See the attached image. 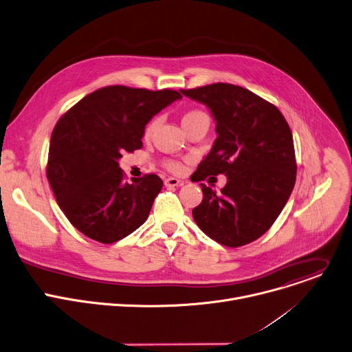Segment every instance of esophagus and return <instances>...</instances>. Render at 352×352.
I'll return each mask as SVG.
<instances>
[{"instance_id": "1", "label": "esophagus", "mask_w": 352, "mask_h": 352, "mask_svg": "<svg viewBox=\"0 0 352 352\" xmlns=\"http://www.w3.org/2000/svg\"><path fill=\"white\" fill-rule=\"evenodd\" d=\"M183 182L179 180V179H175V177H168L165 179V186L166 187H176V186H182Z\"/></svg>"}]
</instances>
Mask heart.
<instances>
[{"instance_id":"obj_1","label":"heart","mask_w":352,"mask_h":352,"mask_svg":"<svg viewBox=\"0 0 352 352\" xmlns=\"http://www.w3.org/2000/svg\"><path fill=\"white\" fill-rule=\"evenodd\" d=\"M201 120H208L207 113H204V111L200 110V109H191V110H188V111H186V113L183 114L182 124H183L184 129H187V127H190L191 124L197 123V122H201ZM158 126H160V117H158V116L152 117V119H151V120L146 123V126H145L144 137H145V138H149V137L153 134V131H155L156 129H158ZM165 166H166V169H169V170L173 172V173H179V172L183 170V165H182L179 161H173V160L166 161V162H165Z\"/></svg>"}]
</instances>
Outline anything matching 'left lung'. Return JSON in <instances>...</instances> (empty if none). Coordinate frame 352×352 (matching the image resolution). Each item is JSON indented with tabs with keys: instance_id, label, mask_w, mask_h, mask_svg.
<instances>
[{
	"instance_id": "8db88e82",
	"label": "left lung",
	"mask_w": 352,
	"mask_h": 352,
	"mask_svg": "<svg viewBox=\"0 0 352 352\" xmlns=\"http://www.w3.org/2000/svg\"><path fill=\"white\" fill-rule=\"evenodd\" d=\"M180 92L207 104L217 122L218 137L194 175L199 182L228 177L218 194L200 184L204 197L192 218L223 246L252 243L274 223L295 186V148L285 117L238 85L217 82Z\"/></svg>"
}]
</instances>
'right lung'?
<instances>
[{
	"mask_svg": "<svg viewBox=\"0 0 352 352\" xmlns=\"http://www.w3.org/2000/svg\"><path fill=\"white\" fill-rule=\"evenodd\" d=\"M173 89L110 85L65 111L50 140L46 176L57 204L85 236L109 245L140 228L164 182L148 173L126 180L117 160L142 148L145 124L180 99Z\"/></svg>",
	"mask_w": 352,
	"mask_h": 352,
	"instance_id": "right-lung-1",
	"label": "right lung"
}]
</instances>
